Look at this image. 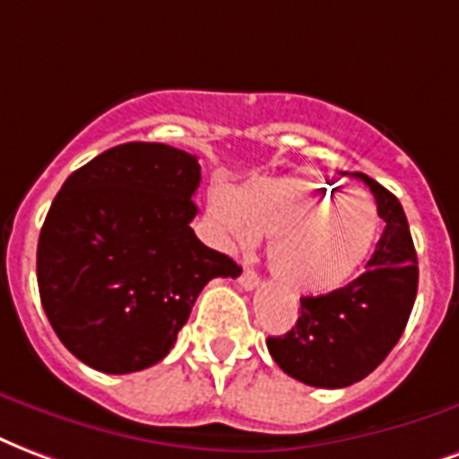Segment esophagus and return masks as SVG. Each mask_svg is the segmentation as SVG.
<instances>
[{
	"label": "esophagus",
	"mask_w": 459,
	"mask_h": 459,
	"mask_svg": "<svg viewBox=\"0 0 459 459\" xmlns=\"http://www.w3.org/2000/svg\"><path fill=\"white\" fill-rule=\"evenodd\" d=\"M258 273L256 271H251V268H244L242 275H239V285H242L244 290H254V288H258Z\"/></svg>",
	"instance_id": "esophagus-1"
}]
</instances>
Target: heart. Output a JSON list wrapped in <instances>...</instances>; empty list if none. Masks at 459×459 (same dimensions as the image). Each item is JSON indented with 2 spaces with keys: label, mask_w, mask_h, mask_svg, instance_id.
<instances>
[{
  "label": "heart",
  "mask_w": 459,
  "mask_h": 459,
  "mask_svg": "<svg viewBox=\"0 0 459 459\" xmlns=\"http://www.w3.org/2000/svg\"><path fill=\"white\" fill-rule=\"evenodd\" d=\"M210 212L239 242L254 234L271 237V271L295 295H326L353 281L380 232L377 205L368 193L305 174L244 186L232 203L215 193Z\"/></svg>",
  "instance_id": "b5f03b06"
}]
</instances>
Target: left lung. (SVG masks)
<instances>
[{
  "label": "left lung",
  "mask_w": 459,
  "mask_h": 459,
  "mask_svg": "<svg viewBox=\"0 0 459 459\" xmlns=\"http://www.w3.org/2000/svg\"><path fill=\"white\" fill-rule=\"evenodd\" d=\"M377 203L385 232L365 273L343 288L299 298L298 324L266 346L282 373L309 387L339 389L373 373L397 346L419 288V261L402 203L360 177Z\"/></svg>",
  "instance_id": "obj_1"
}]
</instances>
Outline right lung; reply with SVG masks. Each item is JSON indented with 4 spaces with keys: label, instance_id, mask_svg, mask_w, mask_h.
Masks as SVG:
<instances>
[{
    "label": "right lung",
    "instance_id": "1",
    "mask_svg": "<svg viewBox=\"0 0 459 459\" xmlns=\"http://www.w3.org/2000/svg\"><path fill=\"white\" fill-rule=\"evenodd\" d=\"M198 157L126 143L62 184L38 239V290L57 339L94 370L160 363L212 278L242 268L195 237Z\"/></svg>",
    "mask_w": 459,
    "mask_h": 459
}]
</instances>
